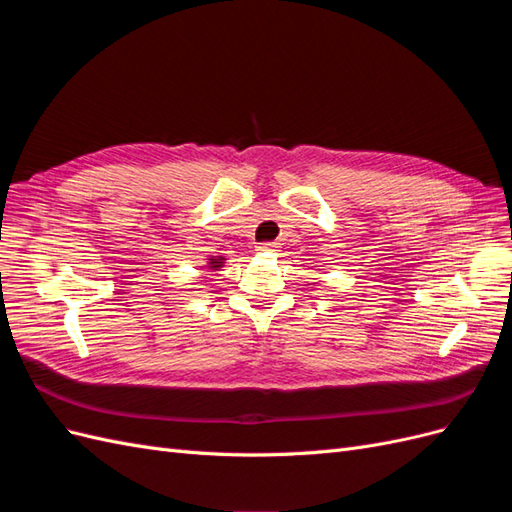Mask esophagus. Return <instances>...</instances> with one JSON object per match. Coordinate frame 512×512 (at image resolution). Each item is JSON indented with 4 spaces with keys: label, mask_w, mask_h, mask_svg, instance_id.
Returning <instances> with one entry per match:
<instances>
[{
    "label": "esophagus",
    "mask_w": 512,
    "mask_h": 512,
    "mask_svg": "<svg viewBox=\"0 0 512 512\" xmlns=\"http://www.w3.org/2000/svg\"><path fill=\"white\" fill-rule=\"evenodd\" d=\"M277 247H280V243L267 241V243H258L256 250H258V252H277Z\"/></svg>",
    "instance_id": "1"
}]
</instances>
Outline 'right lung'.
<instances>
[{"instance_id":"add662e5","label":"right lung","mask_w":512,"mask_h":512,"mask_svg":"<svg viewBox=\"0 0 512 512\" xmlns=\"http://www.w3.org/2000/svg\"><path fill=\"white\" fill-rule=\"evenodd\" d=\"M224 256H213V258H209V262H207V267L211 269V271H220L222 267H224Z\"/></svg>"}]
</instances>
